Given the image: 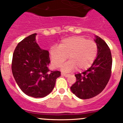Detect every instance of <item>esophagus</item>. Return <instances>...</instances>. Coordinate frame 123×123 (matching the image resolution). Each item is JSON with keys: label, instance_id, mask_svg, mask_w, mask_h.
Returning a JSON list of instances; mask_svg holds the SVG:
<instances>
[{"label": "esophagus", "instance_id": "esophagus-1", "mask_svg": "<svg viewBox=\"0 0 123 123\" xmlns=\"http://www.w3.org/2000/svg\"><path fill=\"white\" fill-rule=\"evenodd\" d=\"M61 75H64V76H65V77H68L69 75V74H66V73H61Z\"/></svg>", "mask_w": 123, "mask_h": 123}]
</instances>
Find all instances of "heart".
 I'll list each match as a JSON object with an SVG mask.
<instances>
[{"label": "heart", "mask_w": 123, "mask_h": 123, "mask_svg": "<svg viewBox=\"0 0 123 123\" xmlns=\"http://www.w3.org/2000/svg\"><path fill=\"white\" fill-rule=\"evenodd\" d=\"M50 56L53 65L60 66L68 56L70 60L62 67L64 71L75 69L79 71L89 68L98 55V45L95 42L88 40L81 36H74L62 40L58 46L50 49Z\"/></svg>", "instance_id": "heart-1"}]
</instances>
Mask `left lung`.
I'll return each instance as SVG.
<instances>
[{
  "label": "left lung",
  "instance_id": "1",
  "mask_svg": "<svg viewBox=\"0 0 123 123\" xmlns=\"http://www.w3.org/2000/svg\"><path fill=\"white\" fill-rule=\"evenodd\" d=\"M98 55L92 66L82 73L75 74L76 82L70 87L72 92L79 98L87 99L102 92L111 75L112 56L106 42L96 36Z\"/></svg>",
  "mask_w": 123,
  "mask_h": 123
}]
</instances>
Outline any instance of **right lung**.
Masks as SVG:
<instances>
[{"instance_id":"1","label":"right lung","mask_w":123,"mask_h":123,"mask_svg":"<svg viewBox=\"0 0 123 123\" xmlns=\"http://www.w3.org/2000/svg\"><path fill=\"white\" fill-rule=\"evenodd\" d=\"M37 34L21 41L13 54L12 71L21 90L29 96L43 98L54 89L59 71H50L49 51L41 49L36 42Z\"/></svg>"}]
</instances>
